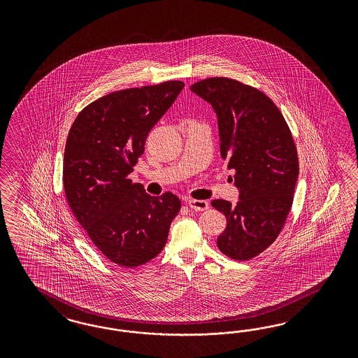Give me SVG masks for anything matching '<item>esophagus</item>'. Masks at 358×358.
<instances>
[{
    "instance_id": "obj_1",
    "label": "esophagus",
    "mask_w": 358,
    "mask_h": 358,
    "mask_svg": "<svg viewBox=\"0 0 358 358\" xmlns=\"http://www.w3.org/2000/svg\"><path fill=\"white\" fill-rule=\"evenodd\" d=\"M187 205H189L192 210H195V211H205V210L208 208V202L207 201H202V199H190L187 202Z\"/></svg>"
}]
</instances>
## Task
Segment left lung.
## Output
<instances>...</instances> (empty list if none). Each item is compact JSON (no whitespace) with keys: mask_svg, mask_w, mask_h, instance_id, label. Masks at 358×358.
<instances>
[{"mask_svg":"<svg viewBox=\"0 0 358 358\" xmlns=\"http://www.w3.org/2000/svg\"><path fill=\"white\" fill-rule=\"evenodd\" d=\"M217 115L220 155L235 171V206L215 199L227 227L217 248L234 260L247 261L266 250L289 215L299 174L298 153L286 120L266 94L227 77H211L190 87Z\"/></svg>","mask_w":358,"mask_h":358,"instance_id":"obj_1","label":"left lung"}]
</instances>
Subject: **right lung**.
Listing matches in <instances>:
<instances>
[{
    "label": "right lung",
    "instance_id": "right-lung-1",
    "mask_svg": "<svg viewBox=\"0 0 358 358\" xmlns=\"http://www.w3.org/2000/svg\"><path fill=\"white\" fill-rule=\"evenodd\" d=\"M184 87L182 81H165L113 92L83 108L68 134L66 201L93 244L120 266L135 268L155 259L181 208L177 195L147 194L129 174L152 127Z\"/></svg>",
    "mask_w": 358,
    "mask_h": 358
}]
</instances>
